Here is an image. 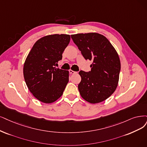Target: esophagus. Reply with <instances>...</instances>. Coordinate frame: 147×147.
<instances>
[{"instance_id":"esophagus-1","label":"esophagus","mask_w":147,"mask_h":147,"mask_svg":"<svg viewBox=\"0 0 147 147\" xmlns=\"http://www.w3.org/2000/svg\"><path fill=\"white\" fill-rule=\"evenodd\" d=\"M69 72L70 74H72L77 73V72H76V71H73V70H71V69H69Z\"/></svg>"}]
</instances>
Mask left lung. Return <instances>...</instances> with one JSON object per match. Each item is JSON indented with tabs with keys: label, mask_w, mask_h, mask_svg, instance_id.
Listing matches in <instances>:
<instances>
[{
	"label": "left lung",
	"mask_w": 147,
	"mask_h": 147,
	"mask_svg": "<svg viewBox=\"0 0 147 147\" xmlns=\"http://www.w3.org/2000/svg\"><path fill=\"white\" fill-rule=\"evenodd\" d=\"M86 60L93 61L89 72L80 71V94L91 104L104 101L115 91L121 70L120 59L107 38L97 32L71 35Z\"/></svg>",
	"instance_id": "left-lung-1"
}]
</instances>
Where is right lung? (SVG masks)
Listing matches in <instances>:
<instances>
[{"label": "right lung", "instance_id": "add662e5", "mask_svg": "<svg viewBox=\"0 0 147 147\" xmlns=\"http://www.w3.org/2000/svg\"><path fill=\"white\" fill-rule=\"evenodd\" d=\"M70 41L68 34H51L36 41L24 65V76L37 99L50 104L61 97L69 81V71L56 68Z\"/></svg>", "mask_w": 147, "mask_h": 147}]
</instances>
